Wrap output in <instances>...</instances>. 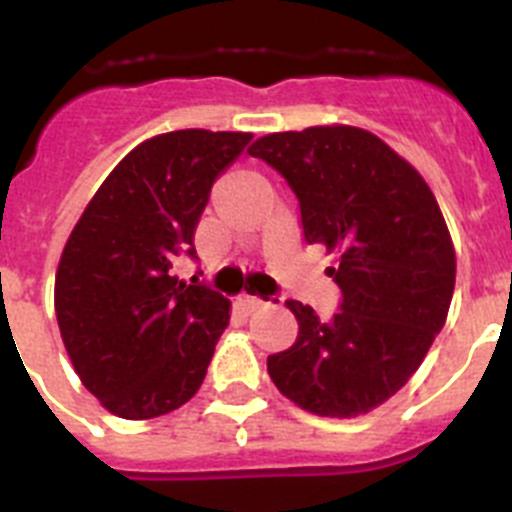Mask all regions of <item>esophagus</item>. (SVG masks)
<instances>
[{
  "mask_svg": "<svg viewBox=\"0 0 512 512\" xmlns=\"http://www.w3.org/2000/svg\"><path fill=\"white\" fill-rule=\"evenodd\" d=\"M241 305H246L248 310H259V307L266 305V300H261V297H253V295H243Z\"/></svg>",
  "mask_w": 512,
  "mask_h": 512,
  "instance_id": "obj_1",
  "label": "esophagus"
}]
</instances>
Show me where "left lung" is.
<instances>
[{
    "label": "left lung",
    "instance_id": "obj_1",
    "mask_svg": "<svg viewBox=\"0 0 512 512\" xmlns=\"http://www.w3.org/2000/svg\"><path fill=\"white\" fill-rule=\"evenodd\" d=\"M300 202L307 243L336 248L338 312L287 300L297 341L269 356L271 382L302 410L356 418L405 387L441 333L456 256L423 176L384 140L348 125L271 133L248 148Z\"/></svg>",
    "mask_w": 512,
    "mask_h": 512
}]
</instances>
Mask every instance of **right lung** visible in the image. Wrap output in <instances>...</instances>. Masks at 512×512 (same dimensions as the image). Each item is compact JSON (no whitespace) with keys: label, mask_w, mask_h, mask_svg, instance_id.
Masks as SVG:
<instances>
[{"label":"right lung","mask_w":512,"mask_h":512,"mask_svg":"<svg viewBox=\"0 0 512 512\" xmlns=\"http://www.w3.org/2000/svg\"><path fill=\"white\" fill-rule=\"evenodd\" d=\"M251 133L176 130L140 143L71 230L56 274V318L76 374L110 413L146 420L200 390L230 302L176 261Z\"/></svg>","instance_id":"right-lung-1"}]
</instances>
